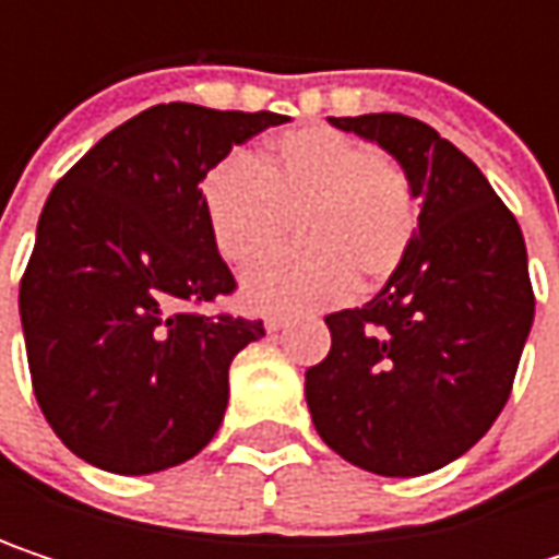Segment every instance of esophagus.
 Returning <instances> with one entry per match:
<instances>
[{
  "label": "esophagus",
  "mask_w": 559,
  "mask_h": 559,
  "mask_svg": "<svg viewBox=\"0 0 559 559\" xmlns=\"http://www.w3.org/2000/svg\"><path fill=\"white\" fill-rule=\"evenodd\" d=\"M287 320H290L287 313H269V317H265V330H269V333H278V330L287 326Z\"/></svg>",
  "instance_id": "34e87169"
}]
</instances>
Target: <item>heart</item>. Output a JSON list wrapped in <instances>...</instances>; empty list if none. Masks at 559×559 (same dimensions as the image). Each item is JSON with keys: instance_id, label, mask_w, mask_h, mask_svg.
I'll list each match as a JSON object with an SVG mask.
<instances>
[{"instance_id": "b5f03b06", "label": "heart", "mask_w": 559, "mask_h": 559, "mask_svg": "<svg viewBox=\"0 0 559 559\" xmlns=\"http://www.w3.org/2000/svg\"><path fill=\"white\" fill-rule=\"evenodd\" d=\"M203 213L233 265L272 252L294 219L300 246L262 259L242 278L255 307H320L343 300L353 284H385L420 223L407 170L333 126L290 129L259 158H219L203 174Z\"/></svg>"}]
</instances>
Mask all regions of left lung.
Wrapping results in <instances>:
<instances>
[{
	"mask_svg": "<svg viewBox=\"0 0 559 559\" xmlns=\"http://www.w3.org/2000/svg\"><path fill=\"white\" fill-rule=\"evenodd\" d=\"M330 122L391 152L424 206L382 294L326 317L333 343L307 369V407L346 463L424 476L479 443L511 394L534 320L524 236L486 174L427 122Z\"/></svg>",
	"mask_w": 559,
	"mask_h": 559,
	"instance_id": "left-lung-1",
	"label": "left lung"
}]
</instances>
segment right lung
<instances>
[{
	"label": "right lung",
	"instance_id": "1",
	"mask_svg": "<svg viewBox=\"0 0 559 559\" xmlns=\"http://www.w3.org/2000/svg\"><path fill=\"white\" fill-rule=\"evenodd\" d=\"M278 112L152 106L55 183L19 284L32 389L80 460L145 476L223 424L229 362L262 320L197 306L236 294L203 213V174Z\"/></svg>",
	"mask_w": 559,
	"mask_h": 559
}]
</instances>
